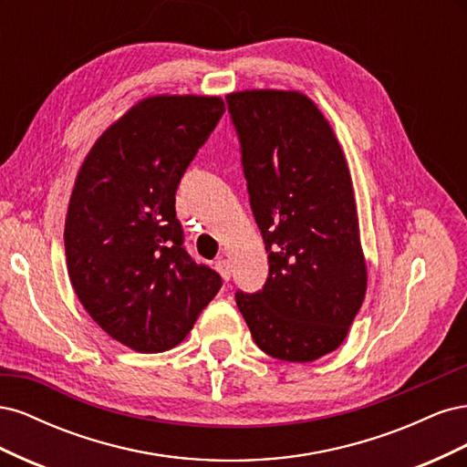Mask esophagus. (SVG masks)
<instances>
[{"label":"esophagus","mask_w":467,"mask_h":467,"mask_svg":"<svg viewBox=\"0 0 467 467\" xmlns=\"http://www.w3.org/2000/svg\"><path fill=\"white\" fill-rule=\"evenodd\" d=\"M216 271L220 273V276L228 282L232 278V265L228 259H218L216 261Z\"/></svg>","instance_id":"esophagus-1"}]
</instances>
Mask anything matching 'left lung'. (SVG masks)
I'll use <instances>...</instances> for the list:
<instances>
[{"label": "left lung", "instance_id": "left-lung-1", "mask_svg": "<svg viewBox=\"0 0 467 467\" xmlns=\"http://www.w3.org/2000/svg\"><path fill=\"white\" fill-rule=\"evenodd\" d=\"M225 103L268 253L263 288L237 290V307L268 357L317 360L345 341L366 292L357 202L343 150L302 93L239 91Z\"/></svg>", "mask_w": 467, "mask_h": 467}]
</instances>
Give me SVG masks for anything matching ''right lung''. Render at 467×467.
Wrapping results in <instances>:
<instances>
[{"instance_id": "1", "label": "right lung", "mask_w": 467, "mask_h": 467, "mask_svg": "<svg viewBox=\"0 0 467 467\" xmlns=\"http://www.w3.org/2000/svg\"><path fill=\"white\" fill-rule=\"evenodd\" d=\"M223 110L220 97H150L103 132L78 173L69 280L99 327L138 352L179 345L222 288L185 249L175 192Z\"/></svg>"}]
</instances>
